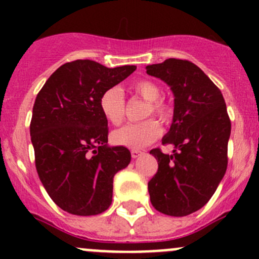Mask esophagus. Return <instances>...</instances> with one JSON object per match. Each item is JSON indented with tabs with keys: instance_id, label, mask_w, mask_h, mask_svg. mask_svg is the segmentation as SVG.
Segmentation results:
<instances>
[{
	"instance_id": "1",
	"label": "esophagus",
	"mask_w": 259,
	"mask_h": 259,
	"mask_svg": "<svg viewBox=\"0 0 259 259\" xmlns=\"http://www.w3.org/2000/svg\"><path fill=\"white\" fill-rule=\"evenodd\" d=\"M143 154V151H140V150H132V156L133 158H138V156H140Z\"/></svg>"
}]
</instances>
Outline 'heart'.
<instances>
[{
    "label": "heart",
    "instance_id": "obj_1",
    "mask_svg": "<svg viewBox=\"0 0 259 259\" xmlns=\"http://www.w3.org/2000/svg\"><path fill=\"white\" fill-rule=\"evenodd\" d=\"M132 91L148 103L144 117L154 115L161 122H168L173 116L170 104L161 100V89L151 80H139L132 85ZM100 109L104 116L113 125H120L125 119V98L119 88H110L104 91L100 98ZM160 126L154 119H148L138 124H127L111 134V139L116 144L132 149L144 148L158 139Z\"/></svg>",
    "mask_w": 259,
    "mask_h": 259
}]
</instances>
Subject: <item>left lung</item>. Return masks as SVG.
<instances>
[{
    "instance_id": "8db88e82",
    "label": "left lung",
    "mask_w": 259,
    "mask_h": 259,
    "mask_svg": "<svg viewBox=\"0 0 259 259\" xmlns=\"http://www.w3.org/2000/svg\"><path fill=\"white\" fill-rule=\"evenodd\" d=\"M146 74L163 80L174 94V115L164 145L150 150L158 171L148 183L153 207L171 217H184L204 207L228 165L231 120L221 90L197 65L168 59L148 65Z\"/></svg>"
}]
</instances>
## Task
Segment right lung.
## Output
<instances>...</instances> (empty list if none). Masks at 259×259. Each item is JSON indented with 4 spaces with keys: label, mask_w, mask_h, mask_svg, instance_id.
Wrapping results in <instances>:
<instances>
[{
    "label": "right lung",
    "mask_w": 259,
    "mask_h": 259,
    "mask_svg": "<svg viewBox=\"0 0 259 259\" xmlns=\"http://www.w3.org/2000/svg\"><path fill=\"white\" fill-rule=\"evenodd\" d=\"M135 69L66 62L36 96L30 124L36 170L50 198L67 213L96 215L110 207L114 176L129 165L132 154L108 145L100 98Z\"/></svg>",
    "instance_id": "right-lung-1"
}]
</instances>
